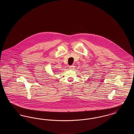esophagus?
<instances>
[{
	"instance_id": "esophagus-1",
	"label": "esophagus",
	"mask_w": 134,
	"mask_h": 134,
	"mask_svg": "<svg viewBox=\"0 0 134 134\" xmlns=\"http://www.w3.org/2000/svg\"><path fill=\"white\" fill-rule=\"evenodd\" d=\"M74 66L73 65H71V66H69V68L70 69H73L74 68Z\"/></svg>"
}]
</instances>
